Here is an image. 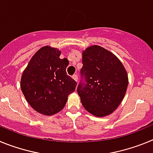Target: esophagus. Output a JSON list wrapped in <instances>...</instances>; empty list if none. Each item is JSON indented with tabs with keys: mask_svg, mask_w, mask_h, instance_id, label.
<instances>
[{
	"mask_svg": "<svg viewBox=\"0 0 153 153\" xmlns=\"http://www.w3.org/2000/svg\"><path fill=\"white\" fill-rule=\"evenodd\" d=\"M72 77H73V79H74V80H75V81H76V82H77V79H78V76H77V75H76V74H74V76H73Z\"/></svg>",
	"mask_w": 153,
	"mask_h": 153,
	"instance_id": "34e87169",
	"label": "esophagus"
}]
</instances>
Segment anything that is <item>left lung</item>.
<instances>
[{"instance_id":"8db88e82","label":"left lung","mask_w":153,"mask_h":153,"mask_svg":"<svg viewBox=\"0 0 153 153\" xmlns=\"http://www.w3.org/2000/svg\"><path fill=\"white\" fill-rule=\"evenodd\" d=\"M81 75L86 83H80L77 93L86 111L97 117L110 115L125 97L128 74L116 55L98 45L83 51Z\"/></svg>"}]
</instances>
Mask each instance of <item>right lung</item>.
<instances>
[{
	"label": "right lung",
	"mask_w": 153,
	"mask_h": 153,
	"mask_svg": "<svg viewBox=\"0 0 153 153\" xmlns=\"http://www.w3.org/2000/svg\"><path fill=\"white\" fill-rule=\"evenodd\" d=\"M50 46L41 47L23 72L21 88L30 106L39 113L52 116L61 111L74 92L76 82L67 74V58Z\"/></svg>",
	"instance_id": "1"
}]
</instances>
